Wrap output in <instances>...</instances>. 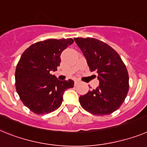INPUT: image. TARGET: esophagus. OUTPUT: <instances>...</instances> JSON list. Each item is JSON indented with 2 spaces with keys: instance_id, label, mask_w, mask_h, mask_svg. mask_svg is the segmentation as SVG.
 <instances>
[{
  "instance_id": "34e87169",
  "label": "esophagus",
  "mask_w": 147,
  "mask_h": 147,
  "mask_svg": "<svg viewBox=\"0 0 147 147\" xmlns=\"http://www.w3.org/2000/svg\"><path fill=\"white\" fill-rule=\"evenodd\" d=\"M79 82H80V81H79V80H75V82H74L75 86H76V85H77V84H78Z\"/></svg>"
}]
</instances>
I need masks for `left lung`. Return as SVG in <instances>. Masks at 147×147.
<instances>
[{"mask_svg": "<svg viewBox=\"0 0 147 147\" xmlns=\"http://www.w3.org/2000/svg\"><path fill=\"white\" fill-rule=\"evenodd\" d=\"M91 71L97 74L99 86L80 96L84 109L95 115H110L117 110L129 91L127 69L116 51L94 38H74Z\"/></svg>", "mask_w": 147, "mask_h": 147, "instance_id": "8db88e82", "label": "left lung"}]
</instances>
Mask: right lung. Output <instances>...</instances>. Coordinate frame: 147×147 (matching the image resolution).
<instances>
[{"label": "right lung", "mask_w": 147, "mask_h": 147, "mask_svg": "<svg viewBox=\"0 0 147 147\" xmlns=\"http://www.w3.org/2000/svg\"><path fill=\"white\" fill-rule=\"evenodd\" d=\"M72 38L47 39L35 43L23 53L16 70L17 93L25 106L38 115L49 114L60 107L65 90L74 87L72 80L60 81L57 71L61 53Z\"/></svg>", "instance_id": "add662e5"}]
</instances>
